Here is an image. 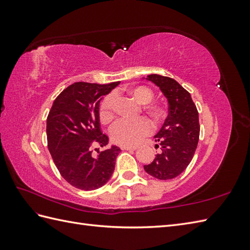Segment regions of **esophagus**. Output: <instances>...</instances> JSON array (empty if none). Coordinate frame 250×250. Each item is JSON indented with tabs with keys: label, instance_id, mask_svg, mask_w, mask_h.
<instances>
[{
	"label": "esophagus",
	"instance_id": "obj_1",
	"mask_svg": "<svg viewBox=\"0 0 250 250\" xmlns=\"http://www.w3.org/2000/svg\"><path fill=\"white\" fill-rule=\"evenodd\" d=\"M136 148V146H121L122 150H135Z\"/></svg>",
	"mask_w": 250,
	"mask_h": 250
}]
</instances>
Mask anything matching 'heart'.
<instances>
[{
	"instance_id": "1",
	"label": "heart",
	"mask_w": 250,
	"mask_h": 250,
	"mask_svg": "<svg viewBox=\"0 0 250 250\" xmlns=\"http://www.w3.org/2000/svg\"><path fill=\"white\" fill-rule=\"evenodd\" d=\"M128 93L137 103L143 104V109L149 115L155 122L162 121L167 116V109L163 105L150 103L153 99V92L144 86H135L128 90ZM114 93H109L102 100L100 104L99 115L100 119L104 124H107L115 117ZM152 130L151 121L147 117H140L135 120L121 119L111 126L110 136L114 143L122 146H132L140 143L145 136L149 135Z\"/></svg>"
}]
</instances>
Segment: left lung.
Returning a JSON list of instances; mask_svg holds the SVG:
<instances>
[{
  "mask_svg": "<svg viewBox=\"0 0 250 250\" xmlns=\"http://www.w3.org/2000/svg\"><path fill=\"white\" fill-rule=\"evenodd\" d=\"M168 102V115L155 136L160 148L153 161L144 166L152 177L167 180L182 174L192 160L200 136L199 113L190 93L175 79L158 74L148 75Z\"/></svg>",
  "mask_w": 250,
  "mask_h": 250,
  "instance_id": "8db88e82",
  "label": "left lung"
}]
</instances>
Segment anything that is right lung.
I'll use <instances>...</instances> for the list:
<instances>
[{
  "label": "right lung",
  "mask_w": 250,
  "mask_h": 250,
  "mask_svg": "<svg viewBox=\"0 0 250 250\" xmlns=\"http://www.w3.org/2000/svg\"><path fill=\"white\" fill-rule=\"evenodd\" d=\"M119 83H73L58 95L47 117V143L52 160L61 176L77 189L101 188L115 169L119 147L98 150V156H93V150L108 143V136L101 130L100 101Z\"/></svg>",
  "instance_id": "add662e5"
}]
</instances>
